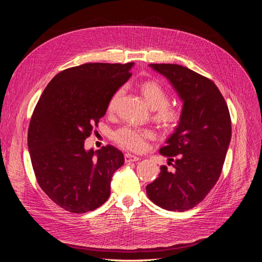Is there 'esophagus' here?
I'll use <instances>...</instances> for the list:
<instances>
[{
	"instance_id": "1",
	"label": "esophagus",
	"mask_w": 262,
	"mask_h": 262,
	"mask_svg": "<svg viewBox=\"0 0 262 262\" xmlns=\"http://www.w3.org/2000/svg\"><path fill=\"white\" fill-rule=\"evenodd\" d=\"M124 161L125 163H132V162H137L140 161V157L136 156V155H132V154H125L124 155Z\"/></svg>"
}]
</instances>
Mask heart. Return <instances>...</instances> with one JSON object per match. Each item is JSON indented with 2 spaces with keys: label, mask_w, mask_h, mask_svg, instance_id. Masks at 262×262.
<instances>
[{
  "label": "heart",
  "mask_w": 262,
  "mask_h": 262,
  "mask_svg": "<svg viewBox=\"0 0 262 262\" xmlns=\"http://www.w3.org/2000/svg\"><path fill=\"white\" fill-rule=\"evenodd\" d=\"M123 90L115 92L108 104V110L113 112ZM141 92L149 107L154 109V119L167 128L176 126L182 119V110L169 106L170 95L165 86L157 81H145L141 84ZM154 138V132L150 129L139 128L126 124L119 128L114 133V140L117 143L131 150L140 152L146 147L147 141Z\"/></svg>",
  "instance_id": "b5f03b06"
}]
</instances>
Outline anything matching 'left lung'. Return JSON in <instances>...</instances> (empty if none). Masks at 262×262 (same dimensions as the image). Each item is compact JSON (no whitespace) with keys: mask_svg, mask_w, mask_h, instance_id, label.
I'll list each match as a JSON object with an SVG mask.
<instances>
[{"mask_svg":"<svg viewBox=\"0 0 262 262\" xmlns=\"http://www.w3.org/2000/svg\"><path fill=\"white\" fill-rule=\"evenodd\" d=\"M184 100L182 119L160 149L175 168L161 166L146 186L149 200L169 211L184 212L199 204L217 182L232 136L226 101L210 78L179 64L153 63Z\"/></svg>","mask_w":262,"mask_h":262,"instance_id":"left-lung-1","label":"left lung"}]
</instances>
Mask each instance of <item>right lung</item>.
<instances>
[{
    "instance_id": "right-lung-1",
    "label": "right lung",
    "mask_w": 262,
    "mask_h": 262,
    "mask_svg": "<svg viewBox=\"0 0 262 262\" xmlns=\"http://www.w3.org/2000/svg\"><path fill=\"white\" fill-rule=\"evenodd\" d=\"M133 62L85 63L61 71L39 98L28 128V148L38 185L66 211L86 213L110 195L114 172L124 163L113 145L85 150L109 100L132 75Z\"/></svg>"
}]
</instances>
